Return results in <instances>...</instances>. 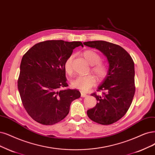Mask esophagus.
Listing matches in <instances>:
<instances>
[{
    "mask_svg": "<svg viewBox=\"0 0 155 155\" xmlns=\"http://www.w3.org/2000/svg\"><path fill=\"white\" fill-rule=\"evenodd\" d=\"M87 96V94H85V93H81V97H83V98H84V97H86Z\"/></svg>",
    "mask_w": 155,
    "mask_h": 155,
    "instance_id": "obj_1",
    "label": "esophagus"
}]
</instances>
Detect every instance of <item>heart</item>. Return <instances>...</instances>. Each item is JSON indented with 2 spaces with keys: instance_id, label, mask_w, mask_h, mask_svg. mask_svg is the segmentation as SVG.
Instances as JSON below:
<instances>
[{
  "instance_id": "heart-1",
  "label": "heart",
  "mask_w": 155,
  "mask_h": 155,
  "mask_svg": "<svg viewBox=\"0 0 155 155\" xmlns=\"http://www.w3.org/2000/svg\"><path fill=\"white\" fill-rule=\"evenodd\" d=\"M83 56L89 64L93 66L92 71L99 79L104 78L107 74L108 69L105 64L100 62V55L95 52L93 50H88L83 53ZM72 61L73 56L69 57L64 63V70L68 74L72 71ZM72 86L82 91V92H87L91 87L94 86L96 84V79L92 75L78 77L74 79L71 82Z\"/></svg>"
}]
</instances>
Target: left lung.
I'll use <instances>...</instances> for the list:
<instances>
[{"mask_svg":"<svg viewBox=\"0 0 155 155\" xmlns=\"http://www.w3.org/2000/svg\"><path fill=\"white\" fill-rule=\"evenodd\" d=\"M98 49L107 57V76L98 87L102 96L93 93L96 106L87 111L92 121L104 125L111 124L123 117L130 108L135 94L134 62L130 54L120 46L105 41L84 43Z\"/></svg>","mask_w":155,"mask_h":155,"instance_id":"8db88e82","label":"left lung"}]
</instances>
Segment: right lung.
Wrapping results in <instances>:
<instances>
[{"mask_svg":"<svg viewBox=\"0 0 155 155\" xmlns=\"http://www.w3.org/2000/svg\"><path fill=\"white\" fill-rule=\"evenodd\" d=\"M81 41L49 40L34 45L23 56L18 89L23 105L34 121L44 125L61 121L71 102L81 97L68 87L64 63Z\"/></svg>","mask_w":155,"mask_h":155,"instance_id":"obj_1","label":"right lung"}]
</instances>
